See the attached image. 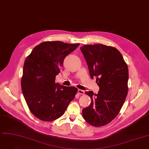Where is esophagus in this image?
Returning a JSON list of instances; mask_svg holds the SVG:
<instances>
[{
  "label": "esophagus",
  "mask_w": 149,
  "mask_h": 149,
  "mask_svg": "<svg viewBox=\"0 0 149 149\" xmlns=\"http://www.w3.org/2000/svg\"><path fill=\"white\" fill-rule=\"evenodd\" d=\"M77 93H78V94H79V95H84L85 91L82 90L78 89V90H77Z\"/></svg>",
  "instance_id": "34e87169"
}]
</instances>
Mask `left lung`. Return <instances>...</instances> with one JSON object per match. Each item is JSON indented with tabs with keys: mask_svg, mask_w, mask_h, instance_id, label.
Instances as JSON below:
<instances>
[{
	"mask_svg": "<svg viewBox=\"0 0 149 149\" xmlns=\"http://www.w3.org/2000/svg\"><path fill=\"white\" fill-rule=\"evenodd\" d=\"M91 79L96 77L97 94L86 91L91 102L82 110L86 121L95 127L110 123L121 110L128 93L129 70L116 48L102 44L85 45L80 48Z\"/></svg>",
	"mask_w": 149,
	"mask_h": 149,
	"instance_id": "obj_1",
	"label": "left lung"
}]
</instances>
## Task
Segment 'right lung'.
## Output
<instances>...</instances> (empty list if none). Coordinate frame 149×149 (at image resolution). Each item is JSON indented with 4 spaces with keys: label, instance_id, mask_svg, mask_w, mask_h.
Here are the masks:
<instances>
[{
    "label": "right lung",
    "instance_id": "add662e5",
    "mask_svg": "<svg viewBox=\"0 0 149 149\" xmlns=\"http://www.w3.org/2000/svg\"><path fill=\"white\" fill-rule=\"evenodd\" d=\"M80 44L42 42L26 58L21 87L28 108L36 118L52 121L63 115L77 88L55 82L63 60Z\"/></svg>",
    "mask_w": 149,
    "mask_h": 149
}]
</instances>
